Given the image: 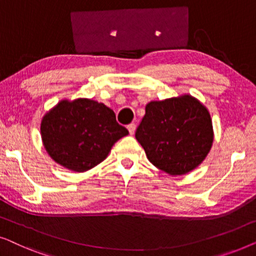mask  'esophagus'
<instances>
[{
	"instance_id": "obj_1",
	"label": "esophagus",
	"mask_w": 256,
	"mask_h": 256,
	"mask_svg": "<svg viewBox=\"0 0 256 256\" xmlns=\"http://www.w3.org/2000/svg\"><path fill=\"white\" fill-rule=\"evenodd\" d=\"M127 128H128V130H129V134L134 135V132L136 130V124H128Z\"/></svg>"
}]
</instances>
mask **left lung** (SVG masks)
Listing matches in <instances>:
<instances>
[{
	"mask_svg": "<svg viewBox=\"0 0 256 256\" xmlns=\"http://www.w3.org/2000/svg\"><path fill=\"white\" fill-rule=\"evenodd\" d=\"M213 136L208 110L190 94L150 101L135 132L150 162L171 176L200 166L212 148Z\"/></svg>",
	"mask_w": 256,
	"mask_h": 256,
	"instance_id": "left-lung-1",
	"label": "left lung"
}]
</instances>
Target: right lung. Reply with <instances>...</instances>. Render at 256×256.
<instances>
[{"instance_id": "1", "label": "right lung", "mask_w": 256, "mask_h": 256, "mask_svg": "<svg viewBox=\"0 0 256 256\" xmlns=\"http://www.w3.org/2000/svg\"><path fill=\"white\" fill-rule=\"evenodd\" d=\"M44 148L56 163L84 172L102 162L128 130L106 104L79 98L62 100L42 118Z\"/></svg>"}]
</instances>
